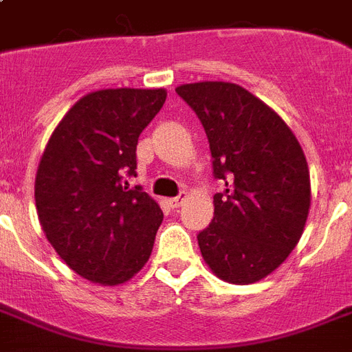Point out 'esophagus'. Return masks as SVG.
<instances>
[{
  "mask_svg": "<svg viewBox=\"0 0 352 352\" xmlns=\"http://www.w3.org/2000/svg\"><path fill=\"white\" fill-rule=\"evenodd\" d=\"M184 197H186V194H184V192H181V194L177 195V197H171V199H170V206H171V208H179V206L182 205V201H184Z\"/></svg>",
  "mask_w": 352,
  "mask_h": 352,
  "instance_id": "34e87169",
  "label": "esophagus"
}]
</instances>
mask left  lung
<instances>
[{
  "instance_id": "1",
  "label": "left lung",
  "mask_w": 352,
  "mask_h": 352,
  "mask_svg": "<svg viewBox=\"0 0 352 352\" xmlns=\"http://www.w3.org/2000/svg\"><path fill=\"white\" fill-rule=\"evenodd\" d=\"M175 92L199 118L212 173L223 184L212 223L197 234L201 254L227 283H256L288 258L307 223L305 153L277 112L245 88L205 80Z\"/></svg>"
}]
</instances>
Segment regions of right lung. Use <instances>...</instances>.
I'll list each match as a JSON object with an SVG mask.
<instances>
[{
    "instance_id": "right-lung-1",
    "label": "right lung",
    "mask_w": 352,
    "mask_h": 352,
    "mask_svg": "<svg viewBox=\"0 0 352 352\" xmlns=\"http://www.w3.org/2000/svg\"><path fill=\"white\" fill-rule=\"evenodd\" d=\"M166 101L164 88H109L80 98L40 158L34 201L45 238L77 275L114 286L153 251L162 210L136 175L138 136Z\"/></svg>"
}]
</instances>
